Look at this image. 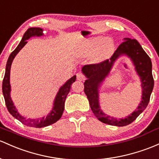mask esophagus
I'll list each match as a JSON object with an SVG mask.
<instances>
[{
    "label": "esophagus",
    "instance_id": "obj_1",
    "mask_svg": "<svg viewBox=\"0 0 159 159\" xmlns=\"http://www.w3.org/2000/svg\"><path fill=\"white\" fill-rule=\"evenodd\" d=\"M76 75H77V79H78V81H84L85 78H86L82 73H78Z\"/></svg>",
    "mask_w": 159,
    "mask_h": 159
}]
</instances>
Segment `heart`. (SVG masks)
Instances as JSON below:
<instances>
[{"label": "heart", "mask_w": 159, "mask_h": 159, "mask_svg": "<svg viewBox=\"0 0 159 159\" xmlns=\"http://www.w3.org/2000/svg\"><path fill=\"white\" fill-rule=\"evenodd\" d=\"M113 48L114 43L109 38L104 40L102 37L92 38L83 43L79 54L82 57L92 56L94 62H98L109 56Z\"/></svg>", "instance_id": "heart-1"}]
</instances>
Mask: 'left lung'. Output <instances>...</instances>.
<instances>
[{
	"label": "left lung",
	"mask_w": 159,
	"mask_h": 159,
	"mask_svg": "<svg viewBox=\"0 0 159 159\" xmlns=\"http://www.w3.org/2000/svg\"><path fill=\"white\" fill-rule=\"evenodd\" d=\"M125 54L132 59L136 70L142 82V100L138 109L125 120H117L106 116L100 109L98 105V88L101 82L108 74L113 63L121 55ZM82 72L88 79L84 83V93L88 97L91 110L100 121L115 126H126L132 123L145 110L150 99L154 87V79L152 73V62L147 53L144 51L136 39L125 38L109 60L97 64L85 65Z\"/></svg>",
	"instance_id": "obj_1"
}]
</instances>
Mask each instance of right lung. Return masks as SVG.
I'll return each mask as SVG.
<instances>
[{
	"label": "right lung",
	"mask_w": 159,
	"mask_h": 159,
	"mask_svg": "<svg viewBox=\"0 0 159 159\" xmlns=\"http://www.w3.org/2000/svg\"><path fill=\"white\" fill-rule=\"evenodd\" d=\"M43 34V30L41 28H29L24 34L23 37L22 38V41H20V44L17 46V48L12 52L11 54L9 57L7 62L6 65V71H5L4 78H3L2 83V91L3 94V97L5 99V103H6L7 108L9 112L15 118L18 119L22 123L25 124V125L32 128H41L43 127L49 126L50 125H53V123L57 122L62 116V112L64 110V105H65V100L68 93H69L71 90V85L73 82H75L76 80V75H74L70 79L68 80L64 85L61 87L58 93L57 94L55 100H54L53 108L52 109L51 112L49 113L47 117H43L41 119H25V118L22 117L17 111L15 106H13V101L10 98V67H11L12 62L19 51L23 48L27 43L29 38L32 36H41Z\"/></svg>",
	"instance_id": "obj_1"
}]
</instances>
